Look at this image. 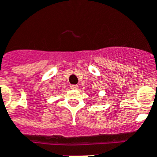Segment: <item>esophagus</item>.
<instances>
[{
    "instance_id": "obj_1",
    "label": "esophagus",
    "mask_w": 157,
    "mask_h": 157,
    "mask_svg": "<svg viewBox=\"0 0 157 157\" xmlns=\"http://www.w3.org/2000/svg\"><path fill=\"white\" fill-rule=\"evenodd\" d=\"M71 89H72V90H77V89H78V85H71Z\"/></svg>"
}]
</instances>
